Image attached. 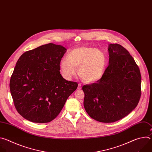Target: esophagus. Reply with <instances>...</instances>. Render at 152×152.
Masks as SVG:
<instances>
[{"instance_id":"obj_1","label":"esophagus","mask_w":152,"mask_h":152,"mask_svg":"<svg viewBox=\"0 0 152 152\" xmlns=\"http://www.w3.org/2000/svg\"><path fill=\"white\" fill-rule=\"evenodd\" d=\"M82 88V86H81V85L80 83L78 84V86H77V89L78 90H80Z\"/></svg>"}]
</instances>
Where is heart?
Listing matches in <instances>:
<instances>
[{"label": "heart", "mask_w": 152, "mask_h": 152, "mask_svg": "<svg viewBox=\"0 0 152 152\" xmlns=\"http://www.w3.org/2000/svg\"><path fill=\"white\" fill-rule=\"evenodd\" d=\"M106 65L104 53L90 47H80L72 50L59 63L61 73L65 78L70 79L76 75L79 67V75L86 83H94L100 79Z\"/></svg>", "instance_id": "b5f03b06"}]
</instances>
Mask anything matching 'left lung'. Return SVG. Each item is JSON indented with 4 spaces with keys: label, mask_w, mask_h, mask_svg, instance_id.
Segmentation results:
<instances>
[{
    "label": "left lung",
    "mask_w": 152,
    "mask_h": 152,
    "mask_svg": "<svg viewBox=\"0 0 152 152\" xmlns=\"http://www.w3.org/2000/svg\"><path fill=\"white\" fill-rule=\"evenodd\" d=\"M109 65L100 79L82 86L87 114L102 123L117 121L131 113L141 94V76L133 57L122 46L108 48Z\"/></svg>",
    "instance_id": "8db88e82"
}]
</instances>
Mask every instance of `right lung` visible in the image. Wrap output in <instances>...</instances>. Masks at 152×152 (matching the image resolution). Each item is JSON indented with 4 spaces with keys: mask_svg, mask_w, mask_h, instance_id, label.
Wrapping results in <instances>:
<instances>
[{
    "mask_svg": "<svg viewBox=\"0 0 152 152\" xmlns=\"http://www.w3.org/2000/svg\"><path fill=\"white\" fill-rule=\"evenodd\" d=\"M67 49L53 43L26 51L18 59L10 88L17 112L25 119L49 123L60 113L77 83L64 79L59 63Z\"/></svg>",
    "mask_w": 152,
    "mask_h": 152,
    "instance_id": "obj_1",
    "label": "right lung"
}]
</instances>
